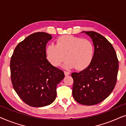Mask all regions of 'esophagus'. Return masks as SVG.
Instances as JSON below:
<instances>
[{"mask_svg": "<svg viewBox=\"0 0 126 126\" xmlns=\"http://www.w3.org/2000/svg\"><path fill=\"white\" fill-rule=\"evenodd\" d=\"M64 73L65 76H68L69 75H70V72L68 71H64Z\"/></svg>", "mask_w": 126, "mask_h": 126, "instance_id": "1", "label": "esophagus"}]
</instances>
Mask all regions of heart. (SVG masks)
<instances>
[{"mask_svg": "<svg viewBox=\"0 0 126 126\" xmlns=\"http://www.w3.org/2000/svg\"><path fill=\"white\" fill-rule=\"evenodd\" d=\"M94 53V45L89 39L68 35L59 37L56 45H49L46 49L47 58L53 65L60 66L66 58L64 68L79 70L90 65Z\"/></svg>", "mask_w": 126, "mask_h": 126, "instance_id": "heart-1", "label": "heart"}]
</instances>
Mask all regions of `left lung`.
I'll use <instances>...</instances> for the list:
<instances>
[{
	"instance_id": "obj_1",
	"label": "left lung",
	"mask_w": 126,
	"mask_h": 126,
	"mask_svg": "<svg viewBox=\"0 0 126 126\" xmlns=\"http://www.w3.org/2000/svg\"><path fill=\"white\" fill-rule=\"evenodd\" d=\"M85 32L94 42V56L87 68L72 73V94L77 103L93 106L112 92L116 83L119 61L114 48L106 38L92 31Z\"/></svg>"
}]
</instances>
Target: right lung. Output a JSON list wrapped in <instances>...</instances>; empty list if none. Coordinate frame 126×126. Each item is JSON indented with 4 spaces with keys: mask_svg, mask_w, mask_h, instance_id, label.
I'll list each match as a JSON object with an SVG mask.
<instances>
[{
    "mask_svg": "<svg viewBox=\"0 0 126 126\" xmlns=\"http://www.w3.org/2000/svg\"><path fill=\"white\" fill-rule=\"evenodd\" d=\"M50 34L37 32L18 44L10 61L11 80L17 94L34 107L48 106L56 99L57 84L64 78L62 70L46 59Z\"/></svg>",
    "mask_w": 126,
    "mask_h": 126,
    "instance_id": "right-lung-1",
    "label": "right lung"
}]
</instances>
